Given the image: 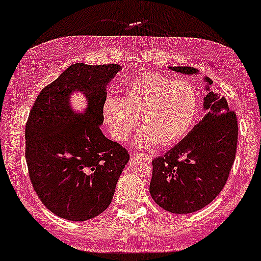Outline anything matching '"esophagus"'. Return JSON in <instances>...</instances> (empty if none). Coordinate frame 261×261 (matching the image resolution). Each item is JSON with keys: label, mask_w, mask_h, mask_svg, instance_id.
Wrapping results in <instances>:
<instances>
[{"label": "esophagus", "mask_w": 261, "mask_h": 261, "mask_svg": "<svg viewBox=\"0 0 261 261\" xmlns=\"http://www.w3.org/2000/svg\"><path fill=\"white\" fill-rule=\"evenodd\" d=\"M140 155H141V158H144L145 160H152V156L149 154H145V153H142V154H140Z\"/></svg>", "instance_id": "esophagus-1"}]
</instances>
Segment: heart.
Instances as JSON below:
<instances>
[{"instance_id":"heart-1","label":"heart","mask_w":261,"mask_h":261,"mask_svg":"<svg viewBox=\"0 0 261 261\" xmlns=\"http://www.w3.org/2000/svg\"><path fill=\"white\" fill-rule=\"evenodd\" d=\"M197 90L189 81L171 80L159 73L139 76L123 88L121 99L108 98L103 120L116 141H126L138 126L137 145L149 148L159 142L170 146L190 129L197 115Z\"/></svg>"}]
</instances>
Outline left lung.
Instances as JSON below:
<instances>
[{"label": "left lung", "mask_w": 261, "mask_h": 261, "mask_svg": "<svg viewBox=\"0 0 261 261\" xmlns=\"http://www.w3.org/2000/svg\"><path fill=\"white\" fill-rule=\"evenodd\" d=\"M170 69L198 73L195 67ZM203 80L208 92L203 98L202 121L179 144L152 162L149 194L156 204L173 214L195 213L213 202L226 184L237 153V115L226 98L210 90L213 81Z\"/></svg>", "instance_id": "left-lung-1"}]
</instances>
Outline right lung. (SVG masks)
<instances>
[{
    "mask_svg": "<svg viewBox=\"0 0 261 261\" xmlns=\"http://www.w3.org/2000/svg\"><path fill=\"white\" fill-rule=\"evenodd\" d=\"M122 67L77 63L38 95L24 130L33 188L55 215L87 221L105 212L129 160L127 149L102 133L107 87ZM87 99L84 112L70 95Z\"/></svg>",
    "mask_w": 261,
    "mask_h": 261,
    "instance_id": "obj_1",
    "label": "right lung"
}]
</instances>
